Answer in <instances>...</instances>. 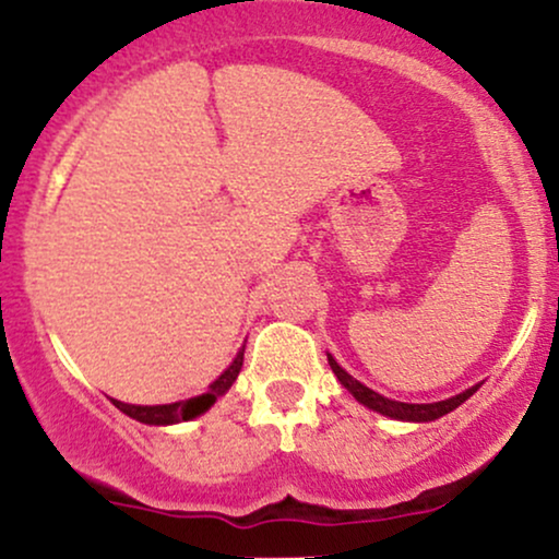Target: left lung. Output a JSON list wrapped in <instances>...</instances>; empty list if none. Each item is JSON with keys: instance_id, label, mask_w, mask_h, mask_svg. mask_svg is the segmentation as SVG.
Segmentation results:
<instances>
[{"instance_id": "1", "label": "left lung", "mask_w": 559, "mask_h": 559, "mask_svg": "<svg viewBox=\"0 0 559 559\" xmlns=\"http://www.w3.org/2000/svg\"><path fill=\"white\" fill-rule=\"evenodd\" d=\"M329 365H331L333 373H336L338 381L344 383V389L349 391V394L355 396L357 402L365 404V407L376 409V413L389 415V418H394V420H413V423H428V420H436V418H441V415L452 413L454 407H460V404H463V402L467 400V396L476 394L478 386H480V383H476V386L465 389L463 394L452 396V400H444V402H431V404H407V402H394V400H386V396H381V394H378V391L368 389V386H365V383L357 381V378H352L349 373H346V370L342 368V365H338L336 360H333L331 355H329Z\"/></svg>"}]
</instances>
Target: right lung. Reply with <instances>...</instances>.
Masks as SVG:
<instances>
[{
    "label": "right lung",
    "instance_id": "right-lung-1",
    "mask_svg": "<svg viewBox=\"0 0 559 559\" xmlns=\"http://www.w3.org/2000/svg\"><path fill=\"white\" fill-rule=\"evenodd\" d=\"M241 365H243V346L239 349V355L234 357V362H230L228 368L223 370V373L217 376L213 383H210V389L204 391V394L191 396V400H186V402L155 404V407H141V404H126L118 400H112V404L120 409V413H126L128 418H133L139 423H150V426H168V423L191 420V418H197V415L207 413V409L215 404L217 396H223L230 386H234Z\"/></svg>",
    "mask_w": 559,
    "mask_h": 559
}]
</instances>
